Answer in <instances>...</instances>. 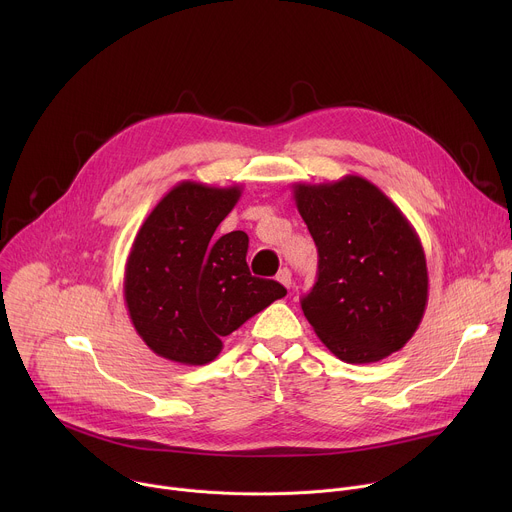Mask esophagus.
Returning a JSON list of instances; mask_svg holds the SVG:
<instances>
[{
    "mask_svg": "<svg viewBox=\"0 0 512 512\" xmlns=\"http://www.w3.org/2000/svg\"><path fill=\"white\" fill-rule=\"evenodd\" d=\"M277 281H279L281 285H285V287H291V271H289L287 267L279 269V273H277Z\"/></svg>",
    "mask_w": 512,
    "mask_h": 512,
    "instance_id": "34e87169",
    "label": "esophagus"
}]
</instances>
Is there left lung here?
Masks as SVG:
<instances>
[{
    "mask_svg": "<svg viewBox=\"0 0 512 512\" xmlns=\"http://www.w3.org/2000/svg\"><path fill=\"white\" fill-rule=\"evenodd\" d=\"M296 206L318 247V279L302 310L344 362L401 350L427 306V265L405 214L367 178L294 184Z\"/></svg>",
    "mask_w": 512,
    "mask_h": 512,
    "instance_id": "left-lung-1",
    "label": "left lung"
}]
</instances>
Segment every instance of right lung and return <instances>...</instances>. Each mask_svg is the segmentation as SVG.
Segmentation results:
<instances>
[{"label":"right lung","mask_w":512,"mask_h":512,"mask_svg":"<svg viewBox=\"0 0 512 512\" xmlns=\"http://www.w3.org/2000/svg\"><path fill=\"white\" fill-rule=\"evenodd\" d=\"M239 198L241 186L184 180L135 235L125 306L135 332L162 358L194 367L214 360L225 336L287 294L281 283L251 275L243 231L214 237Z\"/></svg>","instance_id":"right-lung-1"}]
</instances>
